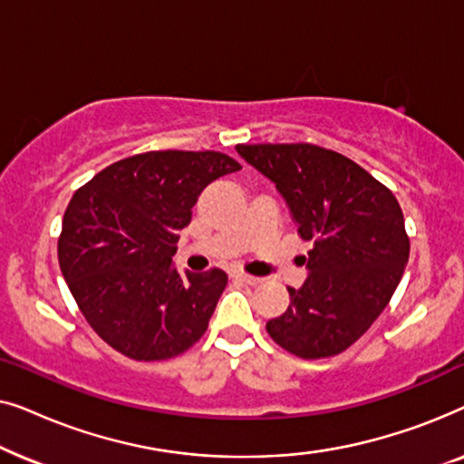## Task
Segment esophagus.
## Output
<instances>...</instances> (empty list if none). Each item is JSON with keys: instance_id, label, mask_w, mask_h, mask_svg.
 <instances>
[{"instance_id": "1", "label": "esophagus", "mask_w": 464, "mask_h": 464, "mask_svg": "<svg viewBox=\"0 0 464 464\" xmlns=\"http://www.w3.org/2000/svg\"><path fill=\"white\" fill-rule=\"evenodd\" d=\"M232 278H234V281H240V283H246V285L262 283V278L253 276V275H246V272H243V270H234L232 272Z\"/></svg>"}]
</instances>
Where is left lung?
I'll return each instance as SVG.
<instances>
[{
  "mask_svg": "<svg viewBox=\"0 0 464 464\" xmlns=\"http://www.w3.org/2000/svg\"><path fill=\"white\" fill-rule=\"evenodd\" d=\"M289 205L297 234L313 243L308 278L287 287L291 304L266 323L285 351L325 359L353 346L391 302L410 257L401 207L351 158L313 143L237 145Z\"/></svg>",
  "mask_w": 464,
  "mask_h": 464,
  "instance_id": "8db88e82",
  "label": "left lung"
}]
</instances>
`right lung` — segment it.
I'll return each mask as SVG.
<instances>
[{
	"label": "right lung",
	"instance_id": "1",
	"mask_svg": "<svg viewBox=\"0 0 464 464\" xmlns=\"http://www.w3.org/2000/svg\"><path fill=\"white\" fill-rule=\"evenodd\" d=\"M240 164L221 151H145L118 160L69 202L59 264L97 335L135 361L186 353L207 332L227 275L173 268L202 189Z\"/></svg>",
	"mask_w": 464,
	"mask_h": 464
}]
</instances>
